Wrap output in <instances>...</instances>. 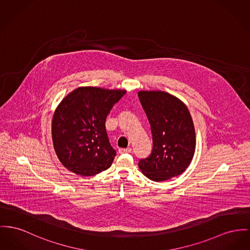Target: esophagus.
<instances>
[{
    "label": "esophagus",
    "mask_w": 250,
    "mask_h": 250,
    "mask_svg": "<svg viewBox=\"0 0 250 250\" xmlns=\"http://www.w3.org/2000/svg\"><path fill=\"white\" fill-rule=\"evenodd\" d=\"M132 151V149L131 148H127V149H119L118 150V152L119 153H129V152H131Z\"/></svg>",
    "instance_id": "1"
}]
</instances>
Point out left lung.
Here are the masks:
<instances>
[{
	"instance_id": "1",
	"label": "left lung",
	"mask_w": 250,
	"mask_h": 250,
	"mask_svg": "<svg viewBox=\"0 0 250 250\" xmlns=\"http://www.w3.org/2000/svg\"><path fill=\"white\" fill-rule=\"evenodd\" d=\"M138 98L148 117L152 151L138 167L152 181L180 175L190 164L196 146L195 130L182 100L163 91H139Z\"/></svg>"
}]
</instances>
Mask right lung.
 Wrapping results in <instances>:
<instances>
[{"mask_svg":"<svg viewBox=\"0 0 250 250\" xmlns=\"http://www.w3.org/2000/svg\"><path fill=\"white\" fill-rule=\"evenodd\" d=\"M126 90L79 87L55 110L52 140L56 154L70 171L92 176L110 167L117 154L106 133V117Z\"/></svg>","mask_w":250,"mask_h":250,"instance_id":"1","label":"right lung"}]
</instances>
